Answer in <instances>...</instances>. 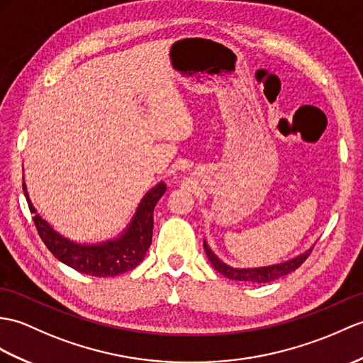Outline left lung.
<instances>
[{
  "instance_id": "left-lung-1",
  "label": "left lung",
  "mask_w": 363,
  "mask_h": 363,
  "mask_svg": "<svg viewBox=\"0 0 363 363\" xmlns=\"http://www.w3.org/2000/svg\"><path fill=\"white\" fill-rule=\"evenodd\" d=\"M204 249H206V254L210 259V263H212V266L216 269L218 272L223 274L227 278H230V280L244 281V283H269V281L277 280V278L288 275L305 263V259L309 257L311 252H313V247H311L306 252H303V254L297 255L296 258L283 261V263L272 264V266L238 269V267H232L229 264L223 263V261L218 258L212 250H210L206 241H204Z\"/></svg>"
}]
</instances>
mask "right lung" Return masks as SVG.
I'll return each mask as SVG.
<instances>
[{"instance_id":"right-lung-1","label":"right lung","mask_w":363,"mask_h":363,"mask_svg":"<svg viewBox=\"0 0 363 363\" xmlns=\"http://www.w3.org/2000/svg\"><path fill=\"white\" fill-rule=\"evenodd\" d=\"M23 190L30 212L33 213L32 220L50 254L80 274L116 277L131 271L145 258L147 250L151 246V238H153V210L165 193L167 185L159 182L142 198L131 223L121 237L100 244H79L62 237L37 213L24 182Z\"/></svg>"}]
</instances>
